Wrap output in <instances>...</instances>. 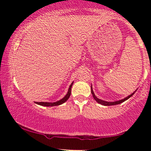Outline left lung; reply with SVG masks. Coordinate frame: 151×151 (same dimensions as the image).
<instances>
[{"instance_id": "1", "label": "left lung", "mask_w": 151, "mask_h": 151, "mask_svg": "<svg viewBox=\"0 0 151 151\" xmlns=\"http://www.w3.org/2000/svg\"><path fill=\"white\" fill-rule=\"evenodd\" d=\"M91 93H92L93 95V97L94 99L95 100H96V101L98 102L99 104H101V105H104V106H112V105H117V104H119L122 103V102L125 101L126 100L129 99L130 97H131V96H133V94H134L135 91L133 93H131V95H129V96H128L127 97H126L125 99H123L121 100H119V101H113V102H110V101H104V100H101V99H98L96 97V96H95L94 93H93V89H92V87H91Z\"/></svg>"}]
</instances>
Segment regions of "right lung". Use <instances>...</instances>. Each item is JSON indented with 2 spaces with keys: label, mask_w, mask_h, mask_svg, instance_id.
I'll return each mask as SVG.
<instances>
[{
  "label": "right lung",
  "mask_w": 151,
  "mask_h": 151,
  "mask_svg": "<svg viewBox=\"0 0 151 151\" xmlns=\"http://www.w3.org/2000/svg\"><path fill=\"white\" fill-rule=\"evenodd\" d=\"M74 82H72V84H70V87H69L68 91H67V93L65 95V96H64V98H62V99H60V101H58L56 102H53V103H51V102H35L37 104H39L40 106H58L60 104H62L63 103L67 101L69 98H70V94H71V88H72V84H73Z\"/></svg>",
  "instance_id": "add662e5"
}]
</instances>
